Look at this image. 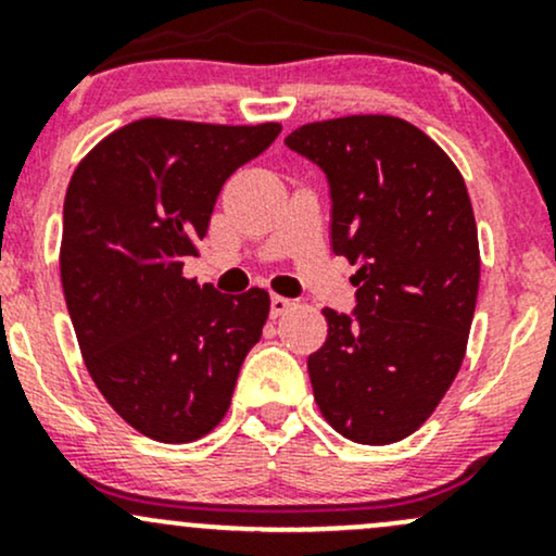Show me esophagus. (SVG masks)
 Masks as SVG:
<instances>
[{
	"mask_svg": "<svg viewBox=\"0 0 556 556\" xmlns=\"http://www.w3.org/2000/svg\"><path fill=\"white\" fill-rule=\"evenodd\" d=\"M292 300L290 298H282V295H271V316H285L287 311L292 308Z\"/></svg>",
	"mask_w": 556,
	"mask_h": 556,
	"instance_id": "obj_1",
	"label": "esophagus"
}]
</instances>
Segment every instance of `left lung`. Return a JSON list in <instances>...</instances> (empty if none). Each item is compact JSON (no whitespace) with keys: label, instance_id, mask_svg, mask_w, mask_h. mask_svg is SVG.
I'll return each mask as SVG.
<instances>
[{"label":"left lung","instance_id":"obj_1","mask_svg":"<svg viewBox=\"0 0 556 556\" xmlns=\"http://www.w3.org/2000/svg\"><path fill=\"white\" fill-rule=\"evenodd\" d=\"M285 143L324 169L331 251L358 266L355 314L324 308L316 405L350 442H400L437 410L468 348L481 279L468 188L424 130L389 114L311 123Z\"/></svg>","mask_w":556,"mask_h":556}]
</instances>
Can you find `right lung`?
I'll return each instance as SVG.
<instances>
[{
  "mask_svg": "<svg viewBox=\"0 0 556 556\" xmlns=\"http://www.w3.org/2000/svg\"><path fill=\"white\" fill-rule=\"evenodd\" d=\"M282 125L146 117L96 143L70 177L60 274L83 361L125 424L164 444L225 418L269 292L219 295L182 277L216 195Z\"/></svg>",
  "mask_w": 556,
  "mask_h": 556,
  "instance_id": "1",
  "label": "right lung"
}]
</instances>
